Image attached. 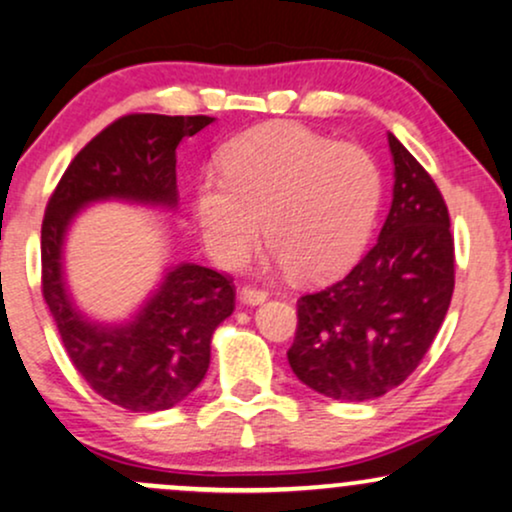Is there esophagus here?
<instances>
[{
	"mask_svg": "<svg viewBox=\"0 0 512 512\" xmlns=\"http://www.w3.org/2000/svg\"><path fill=\"white\" fill-rule=\"evenodd\" d=\"M239 297H242L244 304H261L268 299V292L263 290V287H256V285H244L242 290H239Z\"/></svg>",
	"mask_w": 512,
	"mask_h": 512,
	"instance_id": "34e87169",
	"label": "esophagus"
}]
</instances>
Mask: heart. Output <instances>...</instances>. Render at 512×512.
<instances>
[{
  "label": "heart",
  "mask_w": 512,
  "mask_h": 512,
  "mask_svg": "<svg viewBox=\"0 0 512 512\" xmlns=\"http://www.w3.org/2000/svg\"><path fill=\"white\" fill-rule=\"evenodd\" d=\"M381 191V167L366 148L270 124L225 148L222 177L198 184L194 213L225 266L244 261L266 218L275 261L302 280H323L362 251Z\"/></svg>",
  "instance_id": "b5f03b06"
}]
</instances>
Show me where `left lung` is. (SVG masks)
I'll list each match as a JSON object with an SVG mask.
<instances>
[{
	"label": "left lung",
	"mask_w": 512,
	"mask_h": 512,
	"mask_svg": "<svg viewBox=\"0 0 512 512\" xmlns=\"http://www.w3.org/2000/svg\"><path fill=\"white\" fill-rule=\"evenodd\" d=\"M393 206L381 237L345 278L297 299L287 362L333 400L398 388L422 364L450 306L455 239L431 174L393 134Z\"/></svg>",
	"instance_id": "8db88e82"
}]
</instances>
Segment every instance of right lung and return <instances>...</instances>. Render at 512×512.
<instances>
[{
    "instance_id": "1",
    "label": "right lung",
    "mask_w": 512,
    "mask_h": 512,
    "mask_svg": "<svg viewBox=\"0 0 512 512\" xmlns=\"http://www.w3.org/2000/svg\"><path fill=\"white\" fill-rule=\"evenodd\" d=\"M213 122L206 114H124L78 150L54 186L42 218V297L50 306L71 364L100 398L131 412H158L182 402L206 376L213 330L232 314L227 273L184 263L162 282L131 326L83 321L64 292L62 239L83 203L98 198L177 201V153L184 136Z\"/></svg>"
}]
</instances>
